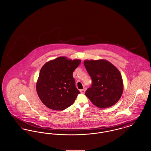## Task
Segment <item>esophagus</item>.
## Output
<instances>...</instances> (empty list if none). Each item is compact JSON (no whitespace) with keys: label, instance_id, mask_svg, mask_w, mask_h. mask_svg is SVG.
Instances as JSON below:
<instances>
[{"label":"esophagus","instance_id":"obj_1","mask_svg":"<svg viewBox=\"0 0 151 151\" xmlns=\"http://www.w3.org/2000/svg\"><path fill=\"white\" fill-rule=\"evenodd\" d=\"M85 89H82V90H80V92L81 93H82V94H83L84 93H85Z\"/></svg>","mask_w":151,"mask_h":151}]
</instances>
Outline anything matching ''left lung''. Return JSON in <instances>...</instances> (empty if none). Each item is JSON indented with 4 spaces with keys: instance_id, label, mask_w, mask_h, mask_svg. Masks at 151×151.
Instances as JSON below:
<instances>
[{
    "instance_id": "left-lung-1",
    "label": "left lung",
    "mask_w": 151,
    "mask_h": 151,
    "mask_svg": "<svg viewBox=\"0 0 151 151\" xmlns=\"http://www.w3.org/2000/svg\"><path fill=\"white\" fill-rule=\"evenodd\" d=\"M84 65L92 80L91 87L85 91L91 102L103 109L116 104L123 91L120 72L109 62L104 60H85Z\"/></svg>"
}]
</instances>
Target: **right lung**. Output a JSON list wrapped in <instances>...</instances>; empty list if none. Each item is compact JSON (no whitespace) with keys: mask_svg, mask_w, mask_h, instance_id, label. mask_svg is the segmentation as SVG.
<instances>
[{"mask_svg":"<svg viewBox=\"0 0 151 151\" xmlns=\"http://www.w3.org/2000/svg\"><path fill=\"white\" fill-rule=\"evenodd\" d=\"M81 60L60 57L46 63L40 69L36 89L41 101L47 108L63 111L74 103L80 93L73 77Z\"/></svg>","mask_w":151,"mask_h":151,"instance_id":"1","label":"right lung"}]
</instances>
